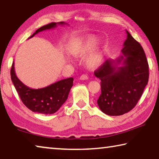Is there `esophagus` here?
<instances>
[{
	"label": "esophagus",
	"instance_id": "obj_1",
	"mask_svg": "<svg viewBox=\"0 0 159 159\" xmlns=\"http://www.w3.org/2000/svg\"><path fill=\"white\" fill-rule=\"evenodd\" d=\"M80 80H88V76L86 74H83L80 76Z\"/></svg>",
	"mask_w": 159,
	"mask_h": 159
}]
</instances>
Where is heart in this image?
<instances>
[{
	"label": "heart",
	"mask_w": 159,
	"mask_h": 159,
	"mask_svg": "<svg viewBox=\"0 0 159 159\" xmlns=\"http://www.w3.org/2000/svg\"><path fill=\"white\" fill-rule=\"evenodd\" d=\"M99 45V40L95 35H88L79 40L76 46L72 51V54L76 57H84L92 53ZM104 60L102 52L94 53L88 60V65L90 68H95L100 65Z\"/></svg>",
	"instance_id": "obj_1"
}]
</instances>
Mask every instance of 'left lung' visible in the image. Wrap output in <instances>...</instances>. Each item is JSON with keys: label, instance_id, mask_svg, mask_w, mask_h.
<instances>
[{"label": "left lung", "instance_id": "1", "mask_svg": "<svg viewBox=\"0 0 159 159\" xmlns=\"http://www.w3.org/2000/svg\"><path fill=\"white\" fill-rule=\"evenodd\" d=\"M121 50L116 60H107L95 71L101 80V95L98 104L109 116H120L133 109L149 80V64L141 45L128 31ZM121 63L122 66L118 67Z\"/></svg>", "mask_w": 159, "mask_h": 159}]
</instances>
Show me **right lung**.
<instances>
[{"instance_id":"right-lung-1","label":"right lung","mask_w":159,"mask_h":159,"mask_svg":"<svg viewBox=\"0 0 159 159\" xmlns=\"http://www.w3.org/2000/svg\"><path fill=\"white\" fill-rule=\"evenodd\" d=\"M57 25H63L65 23L64 21L52 22L41 26L30 38L41 31L55 28ZM10 75L15 89L23 104L31 111L43 114H54L60 108L68 98L74 81L73 78H68L52 83L47 87L32 89L21 82L16 76L14 62L10 70Z\"/></svg>"}]
</instances>
